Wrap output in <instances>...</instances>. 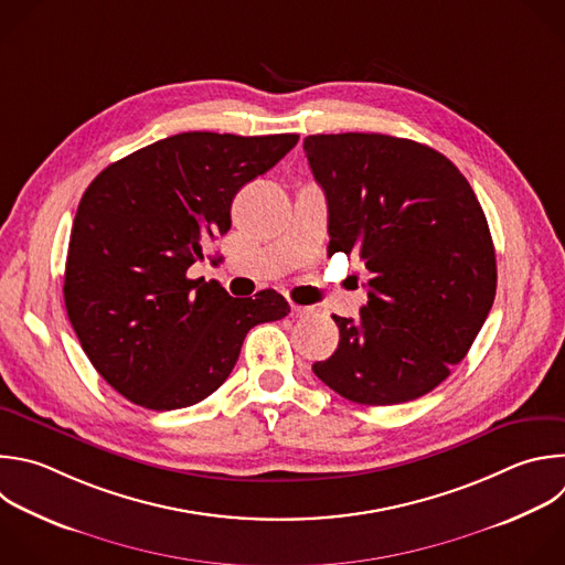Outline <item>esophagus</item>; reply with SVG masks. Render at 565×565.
Masks as SVG:
<instances>
[{
	"mask_svg": "<svg viewBox=\"0 0 565 565\" xmlns=\"http://www.w3.org/2000/svg\"><path fill=\"white\" fill-rule=\"evenodd\" d=\"M290 312H292V317H310V315H315V308H312V306L292 303V306H290Z\"/></svg>",
	"mask_w": 565,
	"mask_h": 565,
	"instance_id": "1",
	"label": "esophagus"
}]
</instances>
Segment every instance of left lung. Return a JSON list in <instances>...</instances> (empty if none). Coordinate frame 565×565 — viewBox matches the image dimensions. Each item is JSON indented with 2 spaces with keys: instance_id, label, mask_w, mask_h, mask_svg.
Here are the masks:
<instances>
[{
  "instance_id": "left-lung-1",
  "label": "left lung",
  "mask_w": 565,
  "mask_h": 565,
  "mask_svg": "<svg viewBox=\"0 0 565 565\" xmlns=\"http://www.w3.org/2000/svg\"><path fill=\"white\" fill-rule=\"evenodd\" d=\"M303 150L328 200V250L372 273L359 319L332 315L339 345L312 365L341 397L395 406L448 380L497 292L481 204L430 146L380 132L310 135Z\"/></svg>"
}]
</instances>
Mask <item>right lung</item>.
<instances>
[{
	"label": "right lung",
	"mask_w": 565,
	"mask_h": 565,
	"mask_svg": "<svg viewBox=\"0 0 565 565\" xmlns=\"http://www.w3.org/2000/svg\"><path fill=\"white\" fill-rule=\"evenodd\" d=\"M299 135L179 132L104 168L79 202L64 273L68 319L90 363L128 402L177 411L213 395L248 330L290 312L275 290L233 299L191 279L231 231L239 188Z\"/></svg>",
	"instance_id": "right-lung-1"
}]
</instances>
